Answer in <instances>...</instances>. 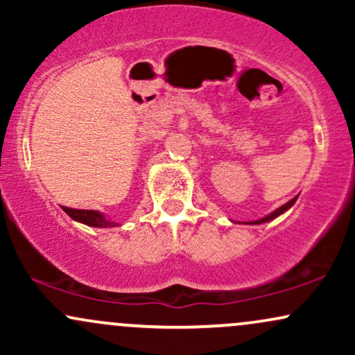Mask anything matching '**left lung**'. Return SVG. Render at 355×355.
I'll return each mask as SVG.
<instances>
[{"label": "left lung", "mask_w": 355, "mask_h": 355, "mask_svg": "<svg viewBox=\"0 0 355 355\" xmlns=\"http://www.w3.org/2000/svg\"><path fill=\"white\" fill-rule=\"evenodd\" d=\"M295 200H297V197L292 198L291 202H287V203H285V205L279 207V209L272 211V214H270V215H267V217H263V218H260V220H255V222H247V223H250V225H260V223H263V222H270V220L277 218V217H279V215H282L284 211H287L288 209H291V207L294 205V203H295Z\"/></svg>", "instance_id": "8db88e82"}]
</instances>
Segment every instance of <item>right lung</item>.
Returning <instances> with one entry per match:
<instances>
[{"label": "right lung", "instance_id": "1", "mask_svg": "<svg viewBox=\"0 0 355 355\" xmlns=\"http://www.w3.org/2000/svg\"><path fill=\"white\" fill-rule=\"evenodd\" d=\"M63 210L67 211L68 215L76 222L85 223V225L89 227H98V229H108V227H116L118 223L112 222V220L105 218L103 214L96 210H76V209H68V207H63Z\"/></svg>", "mask_w": 355, "mask_h": 355}]
</instances>
